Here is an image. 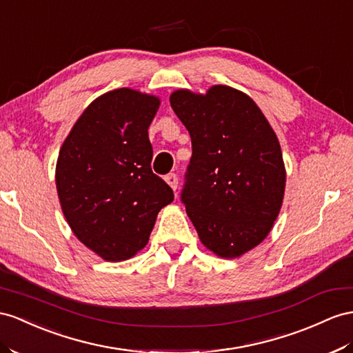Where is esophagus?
<instances>
[{
  "label": "esophagus",
  "mask_w": 353,
  "mask_h": 353,
  "mask_svg": "<svg viewBox=\"0 0 353 353\" xmlns=\"http://www.w3.org/2000/svg\"><path fill=\"white\" fill-rule=\"evenodd\" d=\"M165 182L171 186V189H173V191H176V189H177V183H179V179H177V176H176L174 173L167 174V176H165Z\"/></svg>",
  "instance_id": "34e87169"
}]
</instances>
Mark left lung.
<instances>
[{
  "mask_svg": "<svg viewBox=\"0 0 353 353\" xmlns=\"http://www.w3.org/2000/svg\"><path fill=\"white\" fill-rule=\"evenodd\" d=\"M170 104L191 135L180 200L203 245L221 258L254 249L273 228L286 171L277 135L254 99L225 85L179 89Z\"/></svg>",
  "mask_w": 353,
  "mask_h": 353,
  "instance_id": "1",
  "label": "left lung"
}]
</instances>
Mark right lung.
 Masks as SVG:
<instances>
[{"mask_svg":"<svg viewBox=\"0 0 353 353\" xmlns=\"http://www.w3.org/2000/svg\"><path fill=\"white\" fill-rule=\"evenodd\" d=\"M159 98L130 88L90 103L59 150L57 189L74 236L105 261L148 245L173 189L152 171L149 125Z\"/></svg>","mask_w":353,"mask_h":353,"instance_id":"right-lung-1","label":"right lung"}]
</instances>
